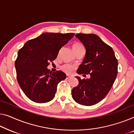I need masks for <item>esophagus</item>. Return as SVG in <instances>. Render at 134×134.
Wrapping results in <instances>:
<instances>
[{"label": "esophagus", "instance_id": "1", "mask_svg": "<svg viewBox=\"0 0 134 134\" xmlns=\"http://www.w3.org/2000/svg\"><path fill=\"white\" fill-rule=\"evenodd\" d=\"M71 76H70V75H67L66 76V78L67 79H70V78H71Z\"/></svg>", "mask_w": 134, "mask_h": 134}]
</instances>
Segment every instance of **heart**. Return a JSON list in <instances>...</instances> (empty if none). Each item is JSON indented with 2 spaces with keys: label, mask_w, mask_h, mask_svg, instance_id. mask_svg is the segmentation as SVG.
<instances>
[{
  "label": "heart",
  "mask_w": 134,
  "mask_h": 134,
  "mask_svg": "<svg viewBox=\"0 0 134 134\" xmlns=\"http://www.w3.org/2000/svg\"><path fill=\"white\" fill-rule=\"evenodd\" d=\"M82 47H83V46L80 43H75L72 46V49L74 52ZM75 69V67L74 65L69 64H64L61 66L62 70L67 74H71L73 72Z\"/></svg>",
  "instance_id": "1"
}]
</instances>
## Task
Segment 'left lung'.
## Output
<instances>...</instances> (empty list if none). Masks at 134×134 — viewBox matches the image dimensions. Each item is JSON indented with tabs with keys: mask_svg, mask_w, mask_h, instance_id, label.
<instances>
[{
	"mask_svg": "<svg viewBox=\"0 0 134 134\" xmlns=\"http://www.w3.org/2000/svg\"><path fill=\"white\" fill-rule=\"evenodd\" d=\"M85 47L86 53L77 73L90 74L89 79H78L79 84L71 91L72 97L79 104L91 106L100 102L109 93L116 79L118 61L112 47L96 34L75 35Z\"/></svg>",
	"mask_w": 134,
	"mask_h": 134,
	"instance_id": "obj_1",
	"label": "left lung"
}]
</instances>
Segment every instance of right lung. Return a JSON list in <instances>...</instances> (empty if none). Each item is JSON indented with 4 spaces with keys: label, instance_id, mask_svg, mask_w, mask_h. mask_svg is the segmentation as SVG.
Returning <instances> with one entry per match:
<instances>
[{
    "label": "right lung",
    "instance_id": "add662e5",
    "mask_svg": "<svg viewBox=\"0 0 134 134\" xmlns=\"http://www.w3.org/2000/svg\"><path fill=\"white\" fill-rule=\"evenodd\" d=\"M74 35L73 33H43L27 41L19 50L15 62L17 81L31 100L46 103L54 98L58 84L66 75L59 70L51 71L47 66Z\"/></svg>",
    "mask_w": 134,
    "mask_h": 134
}]
</instances>
